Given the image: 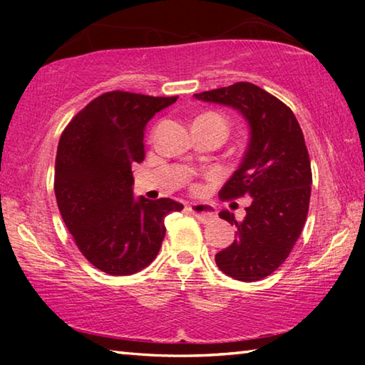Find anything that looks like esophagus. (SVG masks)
Returning <instances> with one entry per match:
<instances>
[{"instance_id": "obj_1", "label": "esophagus", "mask_w": 365, "mask_h": 365, "mask_svg": "<svg viewBox=\"0 0 365 365\" xmlns=\"http://www.w3.org/2000/svg\"><path fill=\"white\" fill-rule=\"evenodd\" d=\"M188 211L195 215V217L200 222H211L215 217V211L212 206L202 205V202H193V205L188 206Z\"/></svg>"}]
</instances>
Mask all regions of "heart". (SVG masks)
Instances as JSON below:
<instances>
[{"instance_id": "b5f03b06", "label": "heart", "mask_w": 365, "mask_h": 365, "mask_svg": "<svg viewBox=\"0 0 365 365\" xmlns=\"http://www.w3.org/2000/svg\"><path fill=\"white\" fill-rule=\"evenodd\" d=\"M200 117H219V119H222V117L217 115V114H205V115H200ZM200 117H197V119H200Z\"/></svg>"}]
</instances>
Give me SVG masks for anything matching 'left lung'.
Wrapping results in <instances>:
<instances>
[{"mask_svg": "<svg viewBox=\"0 0 365 365\" xmlns=\"http://www.w3.org/2000/svg\"><path fill=\"white\" fill-rule=\"evenodd\" d=\"M193 98L232 108L248 123V146L220 196L248 195L251 205L242 222L227 209L219 212L237 225V238L215 264L235 280H261L285 262L307 217L312 174L304 135L292 109L250 82Z\"/></svg>", "mask_w": 365, "mask_h": 365, "instance_id": "left-lung-1", "label": "left lung"}]
</instances>
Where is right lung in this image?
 I'll return each mask as SVG.
<instances>
[{
    "label": "right lung",
    "instance_id": "obj_1",
    "mask_svg": "<svg viewBox=\"0 0 365 365\" xmlns=\"http://www.w3.org/2000/svg\"><path fill=\"white\" fill-rule=\"evenodd\" d=\"M177 96L109 91L73 117L61 135L54 193L78 250L109 275L150 265L163 245L164 219L183 205L133 195L132 165L145 158V130Z\"/></svg>",
    "mask_w": 365,
    "mask_h": 365
}]
</instances>
